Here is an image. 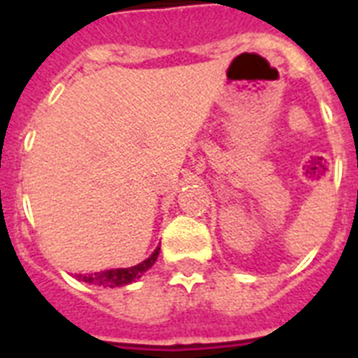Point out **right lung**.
Masks as SVG:
<instances>
[{
	"instance_id": "right-lung-1",
	"label": "right lung",
	"mask_w": 358,
	"mask_h": 358,
	"mask_svg": "<svg viewBox=\"0 0 358 358\" xmlns=\"http://www.w3.org/2000/svg\"><path fill=\"white\" fill-rule=\"evenodd\" d=\"M157 255H159V247H157L154 252H152L145 262H141L134 267H122V269H106V271L98 273H89V275H80V280L89 284H98V286H103V288H115V286H124V284H129L141 278L145 275V271H148L157 260Z\"/></svg>"
}]
</instances>
